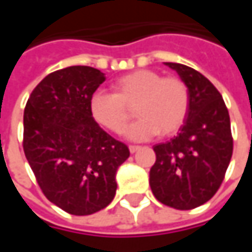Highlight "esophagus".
Here are the masks:
<instances>
[{
	"instance_id": "obj_1",
	"label": "esophagus",
	"mask_w": 252,
	"mask_h": 252,
	"mask_svg": "<svg viewBox=\"0 0 252 252\" xmlns=\"http://www.w3.org/2000/svg\"><path fill=\"white\" fill-rule=\"evenodd\" d=\"M129 150H130L131 154H134L136 151L140 150V147H139V146H129Z\"/></svg>"
}]
</instances>
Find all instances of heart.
I'll return each mask as SVG.
<instances>
[{"label": "heart", "instance_id": "heart-1", "mask_svg": "<svg viewBox=\"0 0 252 252\" xmlns=\"http://www.w3.org/2000/svg\"><path fill=\"white\" fill-rule=\"evenodd\" d=\"M113 94L96 91L90 101L92 118L115 134L125 131L131 119V108L140 118L126 137L140 141L157 133L172 136L182 127L189 111V90L178 77H164L154 70H137L112 83Z\"/></svg>", "mask_w": 252, "mask_h": 252}]
</instances>
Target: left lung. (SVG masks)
Masks as SVG:
<instances>
[{"label": "left lung", "mask_w": 252, "mask_h": 252, "mask_svg": "<svg viewBox=\"0 0 252 252\" xmlns=\"http://www.w3.org/2000/svg\"><path fill=\"white\" fill-rule=\"evenodd\" d=\"M175 70L189 90V111L178 136L156 144L150 187L161 203L190 210L220 188L233 154L230 116L220 92L205 75L179 63Z\"/></svg>", "instance_id": "obj_1"}]
</instances>
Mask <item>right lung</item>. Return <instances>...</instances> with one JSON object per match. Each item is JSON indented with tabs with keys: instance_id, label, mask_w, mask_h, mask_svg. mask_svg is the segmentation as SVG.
<instances>
[{
	"instance_id": "1",
	"label": "right lung",
	"mask_w": 252,
	"mask_h": 252,
	"mask_svg": "<svg viewBox=\"0 0 252 252\" xmlns=\"http://www.w3.org/2000/svg\"><path fill=\"white\" fill-rule=\"evenodd\" d=\"M105 74L71 65L46 75L26 102L24 151L36 181L52 203L87 216L111 203L116 171L130 151L99 127L90 101Z\"/></svg>"
}]
</instances>
